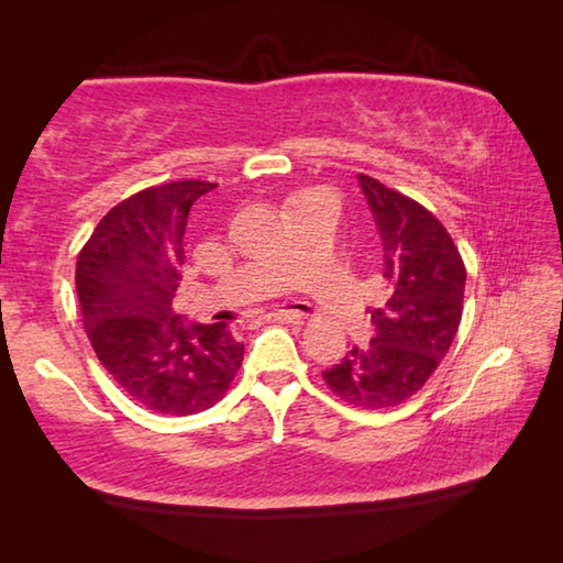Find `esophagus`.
I'll return each mask as SVG.
<instances>
[{"label":"esophagus","mask_w":563,"mask_h":563,"mask_svg":"<svg viewBox=\"0 0 563 563\" xmlns=\"http://www.w3.org/2000/svg\"><path fill=\"white\" fill-rule=\"evenodd\" d=\"M268 318L275 322H288V325H300V322L305 320V316L298 310H278V312H271Z\"/></svg>","instance_id":"esophagus-1"}]
</instances>
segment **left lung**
I'll return each instance as SVG.
<instances>
[{
    "mask_svg": "<svg viewBox=\"0 0 563 563\" xmlns=\"http://www.w3.org/2000/svg\"><path fill=\"white\" fill-rule=\"evenodd\" d=\"M383 238L387 300L373 312L375 338L322 373L328 387L362 409L395 407L422 389L456 335L466 271L452 235L397 190L357 176Z\"/></svg>",
    "mask_w": 563,
    "mask_h": 563,
    "instance_id": "8db88e82",
    "label": "left lung"
}]
</instances>
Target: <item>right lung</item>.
<instances>
[{
	"mask_svg": "<svg viewBox=\"0 0 563 563\" xmlns=\"http://www.w3.org/2000/svg\"><path fill=\"white\" fill-rule=\"evenodd\" d=\"M206 180L139 190L101 218L76 261V292L91 347L141 407L196 415L225 395L243 362L225 322H184L174 298L188 211Z\"/></svg>",
	"mask_w": 563,
	"mask_h": 563,
	"instance_id": "1",
	"label": "right lung"
}]
</instances>
